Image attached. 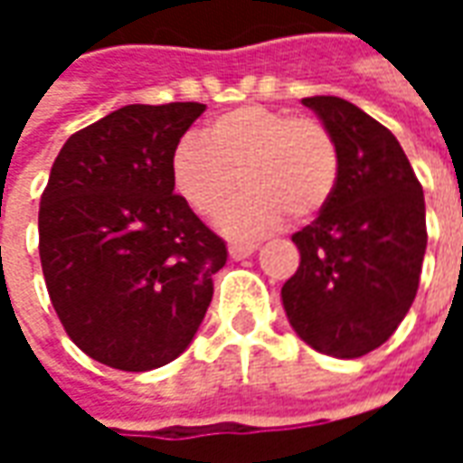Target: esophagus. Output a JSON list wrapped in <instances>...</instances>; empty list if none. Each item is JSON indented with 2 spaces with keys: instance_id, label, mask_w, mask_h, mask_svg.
<instances>
[{
  "instance_id": "1",
  "label": "esophagus",
  "mask_w": 463,
  "mask_h": 463,
  "mask_svg": "<svg viewBox=\"0 0 463 463\" xmlns=\"http://www.w3.org/2000/svg\"><path fill=\"white\" fill-rule=\"evenodd\" d=\"M255 250H258V245H252V242H232L231 248H228L232 260H242V258H248Z\"/></svg>"
}]
</instances>
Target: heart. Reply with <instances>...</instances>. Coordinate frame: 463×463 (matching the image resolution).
<instances>
[{
  "instance_id": "obj_1",
  "label": "heart",
  "mask_w": 463,
  "mask_h": 463,
  "mask_svg": "<svg viewBox=\"0 0 463 463\" xmlns=\"http://www.w3.org/2000/svg\"><path fill=\"white\" fill-rule=\"evenodd\" d=\"M171 173L183 201L205 218L218 215L238 188L248 191L218 225L231 238H260L285 215L307 222L322 213L337 185L340 156L317 118L248 104L215 116L203 143H178Z\"/></svg>"
}]
</instances>
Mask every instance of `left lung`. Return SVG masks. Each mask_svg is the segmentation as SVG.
I'll list each match as a JSON object with an SVG mask.
<instances>
[{
  "mask_svg": "<svg viewBox=\"0 0 463 463\" xmlns=\"http://www.w3.org/2000/svg\"><path fill=\"white\" fill-rule=\"evenodd\" d=\"M302 104L330 128L340 175L330 203L292 235L300 268L282 285L292 330L354 359L394 335L417 298L427 252L424 191L394 133L340 96Z\"/></svg>",
  "mask_w": 463,
  "mask_h": 463,
  "instance_id": "1",
  "label": "left lung"
}]
</instances>
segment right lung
<instances>
[{"label": "right lung", "mask_w": 463, "mask_h": 463, "mask_svg": "<svg viewBox=\"0 0 463 463\" xmlns=\"http://www.w3.org/2000/svg\"><path fill=\"white\" fill-rule=\"evenodd\" d=\"M205 111L195 101L123 106L74 133L39 205L46 290L76 347L148 372L191 345L225 242L175 195L171 158Z\"/></svg>", "instance_id": "obj_1"}]
</instances>
